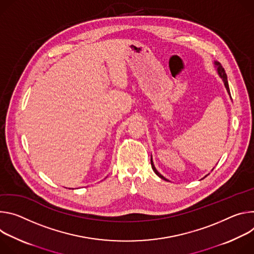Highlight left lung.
Returning <instances> with one entry per match:
<instances>
[{
	"label": "left lung",
	"instance_id": "left-lung-1",
	"mask_svg": "<svg viewBox=\"0 0 254 254\" xmlns=\"http://www.w3.org/2000/svg\"><path fill=\"white\" fill-rule=\"evenodd\" d=\"M215 65L217 66V70H218V73H219V75H220V77L222 78V80H223V82H224V84H225V88H226V90H227V92H228V94L230 95V90H229V84H228V79H227V74H226V72H225V69H224V67L221 65V64L220 63H218V62H215ZM150 161H151V166H152V170H153V172L160 178V179H162V180H164V181H168V180H166L163 176H161L158 172H157V170L155 168V166H154V164H153V161H152V157H151V159H150ZM207 177V176H206ZM205 177V178H206Z\"/></svg>",
	"mask_w": 254,
	"mask_h": 254
}]
</instances>
